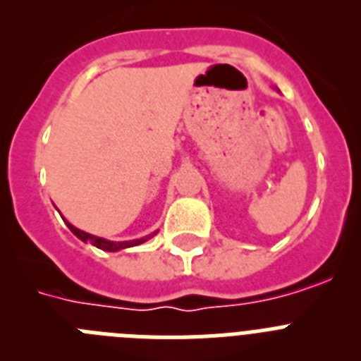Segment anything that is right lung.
<instances>
[{"mask_svg":"<svg viewBox=\"0 0 361 361\" xmlns=\"http://www.w3.org/2000/svg\"><path fill=\"white\" fill-rule=\"evenodd\" d=\"M65 222H66V226H68L70 231H72L73 235L79 238V240L88 242V244L95 245V247H99V250L110 251V253H114V251L126 250V247H133V245H139V244H142V242L149 240L153 235H157V231H155V233H152V235H146V237H142V238H135V240L114 242V240H106V238H103V237H95V235H90V233H86V231H81V229H78L75 226L70 224L68 220H65Z\"/></svg>","mask_w":361,"mask_h":361,"instance_id":"obj_1","label":"right lung"}]
</instances>
